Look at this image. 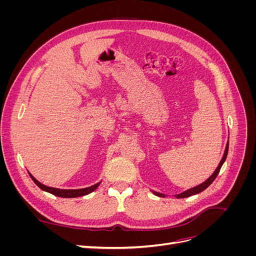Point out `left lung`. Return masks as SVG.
I'll list each match as a JSON object with an SVG mask.
<instances>
[{"mask_svg": "<svg viewBox=\"0 0 256 256\" xmlns=\"http://www.w3.org/2000/svg\"><path fill=\"white\" fill-rule=\"evenodd\" d=\"M228 152V142L226 143V150H224L223 157H222V159H221V161H220L219 166H216V168L214 170V173H212L210 176H209V177L207 178V180H206L205 182H203L202 184H200L196 186V187L190 188V189L186 190V191H184V192H182V193H178V194H175V196H176L177 198H188V196H191L198 194V193L202 192V191H204L206 188H208L209 186H210V184H212V182L216 180V175L219 174V172H220V168H221V166H223L224 161H226V159ZM152 192L154 193V196H161V198H164V196H166V194H164V193H160V192H157V191H154V190H152Z\"/></svg>", "mask_w": 256, "mask_h": 256, "instance_id": "obj_1", "label": "left lung"}]
</instances>
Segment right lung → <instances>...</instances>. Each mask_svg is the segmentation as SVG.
I'll return each mask as SVG.
<instances>
[{"label": "right lung", "instance_id": "add662e5", "mask_svg": "<svg viewBox=\"0 0 256 256\" xmlns=\"http://www.w3.org/2000/svg\"><path fill=\"white\" fill-rule=\"evenodd\" d=\"M30 178H32V180L40 187L42 190L46 191V192H49L51 193V194L53 196H60V198H78V196H86V194H90V192L95 191L98 186L100 184L99 182L95 184L90 186V187H88V188H82V189H58V188H53V187H49V186H46L44 184H42L40 182H38L36 178L30 174L28 172Z\"/></svg>", "mask_w": 256, "mask_h": 256}]
</instances>
